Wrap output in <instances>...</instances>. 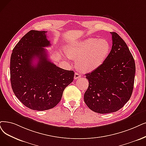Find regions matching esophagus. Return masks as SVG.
I'll list each match as a JSON object with an SVG mask.
<instances>
[{
	"instance_id": "1",
	"label": "esophagus",
	"mask_w": 146,
	"mask_h": 146,
	"mask_svg": "<svg viewBox=\"0 0 146 146\" xmlns=\"http://www.w3.org/2000/svg\"><path fill=\"white\" fill-rule=\"evenodd\" d=\"M80 77H81V75H80L78 72H75V74H74V79L75 80L78 79Z\"/></svg>"
}]
</instances>
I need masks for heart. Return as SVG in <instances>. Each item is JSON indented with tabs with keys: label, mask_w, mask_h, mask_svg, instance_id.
Here are the masks:
<instances>
[{
	"label": "heart",
	"mask_w": 146,
	"mask_h": 146,
	"mask_svg": "<svg viewBox=\"0 0 146 146\" xmlns=\"http://www.w3.org/2000/svg\"><path fill=\"white\" fill-rule=\"evenodd\" d=\"M110 51L106 39L89 38L69 44L66 48L67 56L75 60V66L80 71L90 72L100 68Z\"/></svg>",
	"instance_id": "obj_1"
}]
</instances>
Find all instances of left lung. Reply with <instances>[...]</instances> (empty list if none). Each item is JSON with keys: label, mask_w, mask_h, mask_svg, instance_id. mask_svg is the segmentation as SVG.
I'll return each instance as SVG.
<instances>
[{"label": "left lung", "mask_w": 146, "mask_h": 146, "mask_svg": "<svg viewBox=\"0 0 146 146\" xmlns=\"http://www.w3.org/2000/svg\"><path fill=\"white\" fill-rule=\"evenodd\" d=\"M111 50L102 65L86 74L89 80L84 101L91 110L100 114L115 112L129 100L133 88L135 64L126 42L115 32Z\"/></svg>", "instance_id": "1"}]
</instances>
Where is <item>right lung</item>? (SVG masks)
Returning a JSON list of instances; mask_svg holds the SVG:
<instances>
[{"instance_id":"add662e5","label":"right lung","mask_w":146,"mask_h":146,"mask_svg":"<svg viewBox=\"0 0 146 146\" xmlns=\"http://www.w3.org/2000/svg\"><path fill=\"white\" fill-rule=\"evenodd\" d=\"M46 32L32 30L27 33L15 46L10 60L15 95L26 107L37 111L56 106L74 77L73 71L59 68L48 59L44 48L51 44ZM36 59L37 63L34 64Z\"/></svg>"}]
</instances>
